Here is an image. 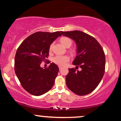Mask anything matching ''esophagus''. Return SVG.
<instances>
[{"instance_id": "1", "label": "esophagus", "mask_w": 121, "mask_h": 121, "mask_svg": "<svg viewBox=\"0 0 121 121\" xmlns=\"http://www.w3.org/2000/svg\"><path fill=\"white\" fill-rule=\"evenodd\" d=\"M62 66H59V69L60 70V69H62Z\"/></svg>"}]
</instances>
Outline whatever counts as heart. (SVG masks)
Wrapping results in <instances>:
<instances>
[{
  "label": "heart",
  "instance_id": "1",
  "mask_svg": "<svg viewBox=\"0 0 121 121\" xmlns=\"http://www.w3.org/2000/svg\"><path fill=\"white\" fill-rule=\"evenodd\" d=\"M60 41L66 47H70L72 44L71 39L66 37H62L60 39ZM53 45V43L51 44L49 47L50 51L52 50ZM69 60H70L69 57L66 55H57L53 58V61L55 64L60 65V66H64L69 62Z\"/></svg>",
  "mask_w": 121,
  "mask_h": 121
}]
</instances>
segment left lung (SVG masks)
I'll use <instances>...</instances> for the list:
<instances>
[{"instance_id":"left-lung-1","label":"left lung","mask_w":121,"mask_h":121,"mask_svg":"<svg viewBox=\"0 0 121 121\" xmlns=\"http://www.w3.org/2000/svg\"><path fill=\"white\" fill-rule=\"evenodd\" d=\"M62 35L72 39L77 45V56L73 64L81 68L78 71L69 69L66 84L69 89L78 95L91 93L99 84L105 69V55L95 38L80 30L62 32Z\"/></svg>"}]
</instances>
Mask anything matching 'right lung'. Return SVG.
<instances>
[{
    "label": "right lung",
    "mask_w": 121,
    "mask_h": 121,
    "mask_svg": "<svg viewBox=\"0 0 121 121\" xmlns=\"http://www.w3.org/2000/svg\"><path fill=\"white\" fill-rule=\"evenodd\" d=\"M61 35L60 32H37L29 36L17 48L15 57V72L23 88L39 96L51 89L59 69L53 62L48 68L40 64L47 60L51 44Z\"/></svg>",
    "instance_id": "right-lung-1"
}]
</instances>
